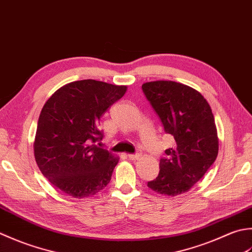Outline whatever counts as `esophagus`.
I'll return each instance as SVG.
<instances>
[{
  "mask_svg": "<svg viewBox=\"0 0 252 252\" xmlns=\"http://www.w3.org/2000/svg\"><path fill=\"white\" fill-rule=\"evenodd\" d=\"M127 158H129V160L136 161V160H138V158H140V155H139V153H137V155H127Z\"/></svg>",
  "mask_w": 252,
  "mask_h": 252,
  "instance_id": "1",
  "label": "esophagus"
}]
</instances>
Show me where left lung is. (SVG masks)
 <instances>
[{"instance_id": "obj_1", "label": "left lung", "mask_w": 252, "mask_h": 252, "mask_svg": "<svg viewBox=\"0 0 252 252\" xmlns=\"http://www.w3.org/2000/svg\"><path fill=\"white\" fill-rule=\"evenodd\" d=\"M142 91L160 117L164 130L175 139L160 160V172L148 183L169 197L187 192L211 167L219 153L214 116L199 91L171 80L150 81Z\"/></svg>"}]
</instances>
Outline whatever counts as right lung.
<instances>
[{"label":"right lung","instance_id":"right-lung-1","mask_svg":"<svg viewBox=\"0 0 252 252\" xmlns=\"http://www.w3.org/2000/svg\"><path fill=\"white\" fill-rule=\"evenodd\" d=\"M126 86L85 79L56 90L40 113L33 143L41 173L74 198L96 194L110 183L119 158L94 143L101 116L125 94Z\"/></svg>","mask_w":252,"mask_h":252}]
</instances>
